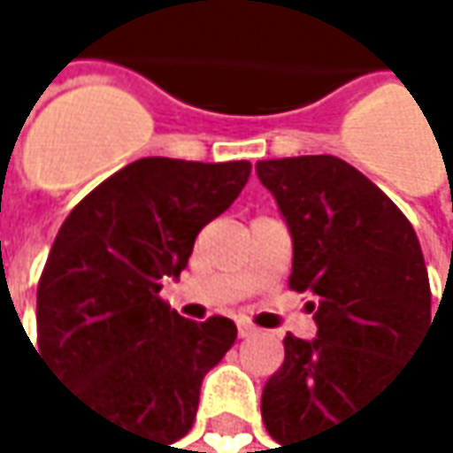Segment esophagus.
I'll return each instance as SVG.
<instances>
[{
	"label": "esophagus",
	"mask_w": 453,
	"mask_h": 453,
	"mask_svg": "<svg viewBox=\"0 0 453 453\" xmlns=\"http://www.w3.org/2000/svg\"><path fill=\"white\" fill-rule=\"evenodd\" d=\"M257 332L255 326H250V323H239V337H252Z\"/></svg>",
	"instance_id": "34e87169"
}]
</instances>
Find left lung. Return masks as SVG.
<instances>
[{
	"instance_id": "1",
	"label": "left lung",
	"mask_w": 453,
	"mask_h": 453,
	"mask_svg": "<svg viewBox=\"0 0 453 453\" xmlns=\"http://www.w3.org/2000/svg\"><path fill=\"white\" fill-rule=\"evenodd\" d=\"M255 171L293 239L288 285L312 296L318 323L315 340H282L285 361L260 396L269 434L290 449L348 424L394 380L434 320L432 293L413 225L361 171L332 154Z\"/></svg>"
}]
</instances>
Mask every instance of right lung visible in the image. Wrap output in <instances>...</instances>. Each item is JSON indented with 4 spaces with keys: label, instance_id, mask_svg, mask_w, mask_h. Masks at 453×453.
I'll return each mask as SVG.
<instances>
[{
    "label": "right lung",
    "instance_id": "1",
    "mask_svg": "<svg viewBox=\"0 0 453 453\" xmlns=\"http://www.w3.org/2000/svg\"><path fill=\"white\" fill-rule=\"evenodd\" d=\"M250 168L171 157L125 165L67 214L40 274L42 361L83 405L151 443L193 429L203 375L236 342L234 320L196 323L171 310L160 280L181 274Z\"/></svg>",
    "mask_w": 453,
    "mask_h": 453
}]
</instances>
